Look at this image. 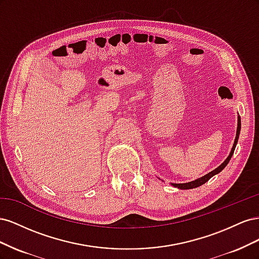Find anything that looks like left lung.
<instances>
[{
  "label": "left lung",
  "instance_id": "8db88e82",
  "mask_svg": "<svg viewBox=\"0 0 259 259\" xmlns=\"http://www.w3.org/2000/svg\"><path fill=\"white\" fill-rule=\"evenodd\" d=\"M240 131H241V117L238 116V128H237V136H236V139H234V144H233V147L231 149V152L229 154L228 158L226 159V161L222 164V165H219L217 168H215L214 170H211L210 173L206 174L205 176H203L197 180H193V182H190V183H186V184H173V186L179 188V189H192V188H197L203 184H205L208 179H210L211 177H213L214 175L221 173V171L226 167L227 164L229 163L231 156L234 152V149H236V146H237V143H238V139H239V135H240Z\"/></svg>",
  "mask_w": 259,
  "mask_h": 259
}]
</instances>
